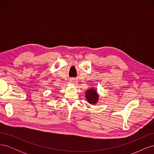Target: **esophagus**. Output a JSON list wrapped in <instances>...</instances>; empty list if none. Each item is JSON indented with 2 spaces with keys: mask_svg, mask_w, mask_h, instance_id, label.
I'll use <instances>...</instances> for the list:
<instances>
[{
  "mask_svg": "<svg viewBox=\"0 0 154 154\" xmlns=\"http://www.w3.org/2000/svg\"><path fill=\"white\" fill-rule=\"evenodd\" d=\"M70 82H71V83H72V84H74V85H76V83H78V81L76 80H75V79H71V81H70Z\"/></svg>",
  "mask_w": 154,
  "mask_h": 154,
  "instance_id": "obj_1",
  "label": "esophagus"
}]
</instances>
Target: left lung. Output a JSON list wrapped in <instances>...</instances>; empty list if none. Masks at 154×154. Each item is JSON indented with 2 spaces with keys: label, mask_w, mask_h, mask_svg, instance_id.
Wrapping results in <instances>:
<instances>
[{
  "label": "left lung",
  "mask_w": 154,
  "mask_h": 154,
  "mask_svg": "<svg viewBox=\"0 0 154 154\" xmlns=\"http://www.w3.org/2000/svg\"><path fill=\"white\" fill-rule=\"evenodd\" d=\"M85 97L90 104L95 105L98 102L99 94H97L95 88H90L87 89L85 92Z\"/></svg>",
  "instance_id": "obj_1"
}]
</instances>
